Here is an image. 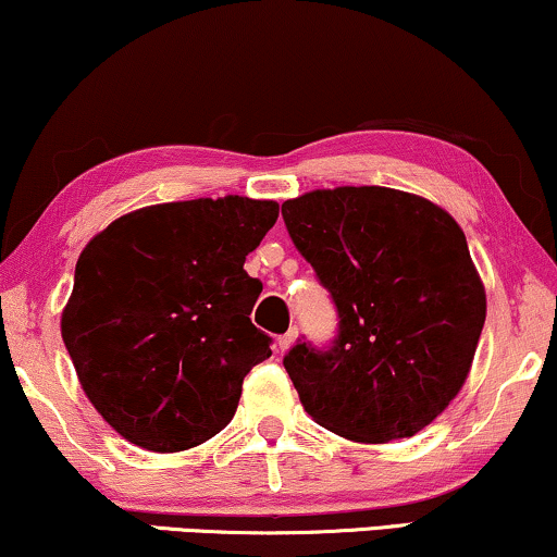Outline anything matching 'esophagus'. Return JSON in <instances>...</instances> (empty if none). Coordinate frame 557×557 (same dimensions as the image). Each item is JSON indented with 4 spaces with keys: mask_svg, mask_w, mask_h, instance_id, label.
I'll use <instances>...</instances> for the list:
<instances>
[{
    "mask_svg": "<svg viewBox=\"0 0 557 557\" xmlns=\"http://www.w3.org/2000/svg\"><path fill=\"white\" fill-rule=\"evenodd\" d=\"M296 334H299V332H296V326H294V330H288L286 334H281V337L276 339V349H278V352H286V349L294 345Z\"/></svg>",
    "mask_w": 557,
    "mask_h": 557,
    "instance_id": "1",
    "label": "esophagus"
}]
</instances>
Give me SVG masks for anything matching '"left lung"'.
<instances>
[{
  "mask_svg": "<svg viewBox=\"0 0 557 557\" xmlns=\"http://www.w3.org/2000/svg\"><path fill=\"white\" fill-rule=\"evenodd\" d=\"M281 215L339 314L330 349L299 342L284 357L304 410L360 444L416 436L467 383L486 319L467 235L391 187L314 189Z\"/></svg>",
  "mask_w": 557,
  "mask_h": 557,
  "instance_id": "8db88e82",
  "label": "left lung"
}]
</instances>
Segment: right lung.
<instances>
[{
    "mask_svg": "<svg viewBox=\"0 0 557 557\" xmlns=\"http://www.w3.org/2000/svg\"><path fill=\"white\" fill-rule=\"evenodd\" d=\"M278 218L273 200L200 197L134 210L75 263L60 332L83 393L119 436L187 451L233 421L243 377L271 357L243 271Z\"/></svg>",
    "mask_w": 557,
    "mask_h": 557,
    "instance_id": "add662e5",
    "label": "right lung"
}]
</instances>
